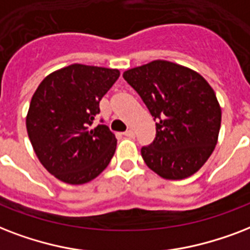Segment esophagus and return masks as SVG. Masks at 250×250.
I'll use <instances>...</instances> for the list:
<instances>
[{
    "mask_svg": "<svg viewBox=\"0 0 250 250\" xmlns=\"http://www.w3.org/2000/svg\"><path fill=\"white\" fill-rule=\"evenodd\" d=\"M124 135H125V137H129V138H134V131L131 130V129H129V130H126L124 133Z\"/></svg>",
    "mask_w": 250,
    "mask_h": 250,
    "instance_id": "obj_1",
    "label": "esophagus"
}]
</instances>
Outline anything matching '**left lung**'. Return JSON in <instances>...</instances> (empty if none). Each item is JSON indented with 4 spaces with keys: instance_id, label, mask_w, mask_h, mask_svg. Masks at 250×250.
Masks as SVG:
<instances>
[{
    "instance_id": "left-lung-1",
    "label": "left lung",
    "mask_w": 250,
    "mask_h": 250,
    "mask_svg": "<svg viewBox=\"0 0 250 250\" xmlns=\"http://www.w3.org/2000/svg\"><path fill=\"white\" fill-rule=\"evenodd\" d=\"M156 120V137L141 154L166 180L194 175L215 148L222 109L208 81L179 63L155 60L124 73Z\"/></svg>"
}]
</instances>
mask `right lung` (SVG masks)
<instances>
[{
  "instance_id": "1",
  "label": "right lung",
  "mask_w": 250,
  "mask_h": 250,
  "mask_svg": "<svg viewBox=\"0 0 250 250\" xmlns=\"http://www.w3.org/2000/svg\"><path fill=\"white\" fill-rule=\"evenodd\" d=\"M119 77L117 69L73 63L46 75L32 95L28 138L40 163L60 181L86 184L111 162L117 139L94 121L100 100Z\"/></svg>"
}]
</instances>
